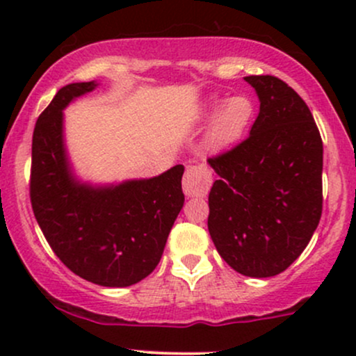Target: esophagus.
<instances>
[{"mask_svg": "<svg viewBox=\"0 0 356 356\" xmlns=\"http://www.w3.org/2000/svg\"><path fill=\"white\" fill-rule=\"evenodd\" d=\"M212 186V174L206 165L187 167L182 179V189L187 197H204Z\"/></svg>", "mask_w": 356, "mask_h": 356, "instance_id": "34e87169", "label": "esophagus"}]
</instances>
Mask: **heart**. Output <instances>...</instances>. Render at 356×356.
<instances>
[{
    "label": "heart",
    "mask_w": 356,
    "mask_h": 356,
    "mask_svg": "<svg viewBox=\"0 0 356 356\" xmlns=\"http://www.w3.org/2000/svg\"><path fill=\"white\" fill-rule=\"evenodd\" d=\"M256 107L246 95H236L226 102L211 99L206 107V118H212L204 145L209 150H222L236 145L246 137L254 120Z\"/></svg>",
    "instance_id": "b5f03b06"
}]
</instances>
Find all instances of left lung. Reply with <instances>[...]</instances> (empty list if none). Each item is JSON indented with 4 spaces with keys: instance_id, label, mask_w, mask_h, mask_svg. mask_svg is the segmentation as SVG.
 <instances>
[{
    "instance_id": "obj_1",
    "label": "left lung",
    "mask_w": 356,
    "mask_h": 356,
    "mask_svg": "<svg viewBox=\"0 0 356 356\" xmlns=\"http://www.w3.org/2000/svg\"><path fill=\"white\" fill-rule=\"evenodd\" d=\"M259 115L246 140L209 159L219 179L207 227L216 249L249 277L283 273L305 251L323 209V142L308 105L283 80L251 75Z\"/></svg>"
}]
</instances>
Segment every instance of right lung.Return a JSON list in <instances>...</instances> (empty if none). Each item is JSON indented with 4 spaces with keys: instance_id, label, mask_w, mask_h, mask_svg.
I'll return each instance as SVG.
<instances>
[{
    "instance_id": "1",
    "label": "right lung",
    "mask_w": 356,
    "mask_h": 356,
    "mask_svg": "<svg viewBox=\"0 0 356 356\" xmlns=\"http://www.w3.org/2000/svg\"><path fill=\"white\" fill-rule=\"evenodd\" d=\"M97 85L60 88L36 120L30 197L40 229L65 266L90 283L125 288L149 276L161 261L184 206V165L150 179L81 182L68 161L63 110Z\"/></svg>"
}]
</instances>
